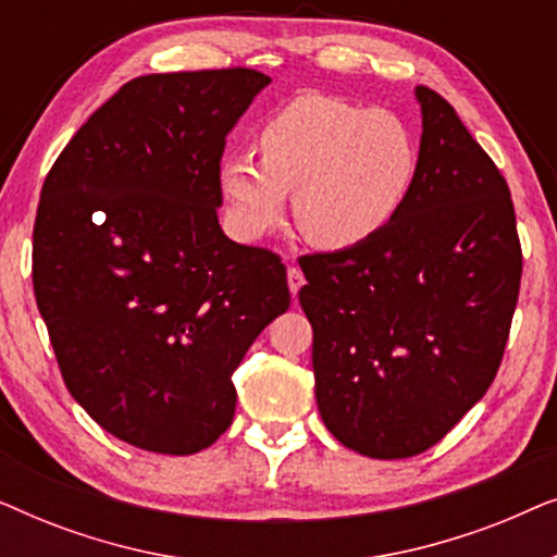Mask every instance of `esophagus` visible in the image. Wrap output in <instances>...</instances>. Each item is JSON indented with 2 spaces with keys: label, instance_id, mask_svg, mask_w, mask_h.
<instances>
[{
  "label": "esophagus",
  "instance_id": "34e87169",
  "mask_svg": "<svg viewBox=\"0 0 557 557\" xmlns=\"http://www.w3.org/2000/svg\"><path fill=\"white\" fill-rule=\"evenodd\" d=\"M304 284H307V278H304L301 269H299V265H292V269H288V288H292L294 299H296V294H299V288Z\"/></svg>",
  "mask_w": 557,
  "mask_h": 557
}]
</instances>
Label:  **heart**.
<instances>
[{
	"label": "heart",
	"mask_w": 557,
	"mask_h": 557,
	"mask_svg": "<svg viewBox=\"0 0 557 557\" xmlns=\"http://www.w3.org/2000/svg\"><path fill=\"white\" fill-rule=\"evenodd\" d=\"M261 159L231 154L220 193L243 238L258 240L286 218L324 248L362 246L398 218L418 174L416 136L391 111L304 94L258 132Z\"/></svg>",
	"instance_id": "obj_1"
}]
</instances>
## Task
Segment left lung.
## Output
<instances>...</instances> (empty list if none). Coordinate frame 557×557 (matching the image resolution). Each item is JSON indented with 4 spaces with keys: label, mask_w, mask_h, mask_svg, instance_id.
<instances>
[{
    "label": "left lung",
    "mask_w": 557,
    "mask_h": 557,
    "mask_svg": "<svg viewBox=\"0 0 557 557\" xmlns=\"http://www.w3.org/2000/svg\"><path fill=\"white\" fill-rule=\"evenodd\" d=\"M416 98L418 174L398 218L362 246L299 258L319 413L372 459L423 454L482 400L522 278L507 180L444 96Z\"/></svg>",
    "instance_id": "8db88e82"
}]
</instances>
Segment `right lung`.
<instances>
[{
  "label": "right lung",
  "instance_id": "1",
  "mask_svg": "<svg viewBox=\"0 0 557 557\" xmlns=\"http://www.w3.org/2000/svg\"><path fill=\"white\" fill-rule=\"evenodd\" d=\"M250 67L124 83L52 164L33 286L65 387L113 436L187 456L235 416L233 370L292 304L286 265L220 231V159Z\"/></svg>",
  "mask_w": 557,
  "mask_h": 557
}]
</instances>
